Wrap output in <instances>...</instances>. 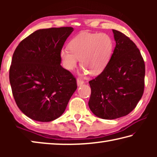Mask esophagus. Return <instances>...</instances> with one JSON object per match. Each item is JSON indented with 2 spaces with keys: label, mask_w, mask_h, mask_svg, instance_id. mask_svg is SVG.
<instances>
[{
  "label": "esophagus",
  "mask_w": 157,
  "mask_h": 157,
  "mask_svg": "<svg viewBox=\"0 0 157 157\" xmlns=\"http://www.w3.org/2000/svg\"><path fill=\"white\" fill-rule=\"evenodd\" d=\"M84 83V81L83 80V79H79V78L77 79V84H78V86H80V85L83 84Z\"/></svg>",
  "instance_id": "esophagus-1"
}]
</instances>
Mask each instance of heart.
<instances>
[{
  "label": "heart",
  "mask_w": 157,
  "mask_h": 157,
  "mask_svg": "<svg viewBox=\"0 0 157 157\" xmlns=\"http://www.w3.org/2000/svg\"><path fill=\"white\" fill-rule=\"evenodd\" d=\"M113 41L105 33L80 34L69 42V48H63L60 57L65 68L73 71L78 59L82 68L92 75L102 72L113 50Z\"/></svg>",
  "instance_id": "1"
}]
</instances>
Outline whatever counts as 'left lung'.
<instances>
[{
    "instance_id": "left-lung-1",
    "label": "left lung",
    "mask_w": 157,
    "mask_h": 157,
    "mask_svg": "<svg viewBox=\"0 0 157 157\" xmlns=\"http://www.w3.org/2000/svg\"><path fill=\"white\" fill-rule=\"evenodd\" d=\"M116 47L104 70L90 80V109L102 119L129 114L142 98L145 66L139 49L125 34L113 30Z\"/></svg>"
}]
</instances>
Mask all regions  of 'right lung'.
Masks as SVG:
<instances>
[{
	"instance_id": "1",
	"label": "right lung",
	"mask_w": 157,
	"mask_h": 157,
	"mask_svg": "<svg viewBox=\"0 0 157 157\" xmlns=\"http://www.w3.org/2000/svg\"><path fill=\"white\" fill-rule=\"evenodd\" d=\"M73 31L72 27L36 30L21 41L13 54V96L20 110L33 120L59 118L77 89L76 78L60 65V52Z\"/></svg>"
}]
</instances>
